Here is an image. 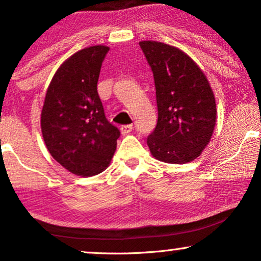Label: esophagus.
I'll return each instance as SVG.
<instances>
[{"label": "esophagus", "instance_id": "obj_1", "mask_svg": "<svg viewBox=\"0 0 261 261\" xmlns=\"http://www.w3.org/2000/svg\"><path fill=\"white\" fill-rule=\"evenodd\" d=\"M120 129H121V133L126 135L133 130V124H123V126H121Z\"/></svg>", "mask_w": 261, "mask_h": 261}]
</instances>
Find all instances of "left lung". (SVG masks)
<instances>
[{
  "mask_svg": "<svg viewBox=\"0 0 261 261\" xmlns=\"http://www.w3.org/2000/svg\"><path fill=\"white\" fill-rule=\"evenodd\" d=\"M155 84L158 122L147 145L156 160L187 164L201 155L216 124L213 89L199 66L174 46L139 42Z\"/></svg>",
  "mask_w": 261,
  "mask_h": 261,
  "instance_id": "8db88e82",
  "label": "left lung"
}]
</instances>
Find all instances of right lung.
Masks as SVG:
<instances>
[{
    "label": "right lung",
    "instance_id": "obj_1",
    "mask_svg": "<svg viewBox=\"0 0 261 261\" xmlns=\"http://www.w3.org/2000/svg\"><path fill=\"white\" fill-rule=\"evenodd\" d=\"M108 46L85 47L56 71L41 110V133L53 159L81 177L101 173L115 153L120 130L106 119L97 92Z\"/></svg>",
    "mask_w": 261,
    "mask_h": 261
}]
</instances>
